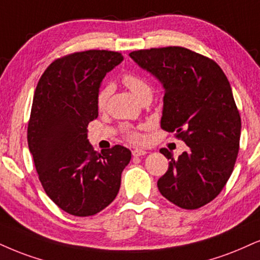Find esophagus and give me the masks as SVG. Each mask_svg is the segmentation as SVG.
Masks as SVG:
<instances>
[{"label":"esophagus","instance_id":"obj_1","mask_svg":"<svg viewBox=\"0 0 260 260\" xmlns=\"http://www.w3.org/2000/svg\"><path fill=\"white\" fill-rule=\"evenodd\" d=\"M147 152L143 149H134L133 150V155L134 156H142V155H146Z\"/></svg>","mask_w":260,"mask_h":260}]
</instances>
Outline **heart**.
Masks as SVG:
<instances>
[{
	"instance_id": "1",
	"label": "heart",
	"mask_w": 260,
	"mask_h": 260,
	"mask_svg": "<svg viewBox=\"0 0 260 260\" xmlns=\"http://www.w3.org/2000/svg\"><path fill=\"white\" fill-rule=\"evenodd\" d=\"M121 81H123L124 85L126 86L127 89H130V91L133 92V94L135 95L140 101H142L143 99L146 98L152 99V94H153L152 86H150L149 83L147 82L143 77L136 75V73L127 72V73H124L123 77H121ZM111 92H112L111 85L102 86L100 89V91H99L98 94V99H96L98 107L100 108V110L105 108ZM125 136H126L127 140L134 143H141L143 141V137L141 136L139 133H136V131L131 129H127V127L125 129Z\"/></svg>"
}]
</instances>
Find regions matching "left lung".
I'll use <instances>...</instances> for the list:
<instances>
[{"instance_id": "left-lung-1", "label": "left lung", "mask_w": 260, "mask_h": 260, "mask_svg": "<svg viewBox=\"0 0 260 260\" xmlns=\"http://www.w3.org/2000/svg\"><path fill=\"white\" fill-rule=\"evenodd\" d=\"M131 59L165 89L161 129L188 146L174 159L158 188L176 206L195 210L212 201L226 184L238 158L241 118L232 86L218 63L183 47L131 52Z\"/></svg>"}]
</instances>
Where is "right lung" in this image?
<instances>
[{"instance_id":"obj_1","label":"right lung","mask_w":260,"mask_h":260,"mask_svg":"<svg viewBox=\"0 0 260 260\" xmlns=\"http://www.w3.org/2000/svg\"><path fill=\"white\" fill-rule=\"evenodd\" d=\"M121 61L123 55L111 50L69 54L47 67L35 90L28 149L44 191L72 216H94L107 207L131 159L123 146L98 153L88 141L102 79Z\"/></svg>"}]
</instances>
